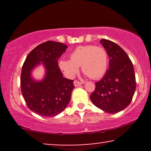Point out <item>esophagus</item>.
<instances>
[{"mask_svg": "<svg viewBox=\"0 0 151 151\" xmlns=\"http://www.w3.org/2000/svg\"><path fill=\"white\" fill-rule=\"evenodd\" d=\"M73 84L75 86H80L81 84H82V82L78 81V80H75V81L73 82Z\"/></svg>", "mask_w": 151, "mask_h": 151, "instance_id": "34e87169", "label": "esophagus"}]
</instances>
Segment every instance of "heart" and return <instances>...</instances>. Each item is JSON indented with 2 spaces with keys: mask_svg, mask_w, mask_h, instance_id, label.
Instances as JSON below:
<instances>
[{
  "mask_svg": "<svg viewBox=\"0 0 151 151\" xmlns=\"http://www.w3.org/2000/svg\"><path fill=\"white\" fill-rule=\"evenodd\" d=\"M70 58L59 61L60 69L67 78H72L81 66L84 73L92 79H98L104 76L108 67V53L104 47L94 45L79 46L70 54Z\"/></svg>",
  "mask_w": 151,
  "mask_h": 151,
  "instance_id": "obj_1",
  "label": "heart"
}]
</instances>
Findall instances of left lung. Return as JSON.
<instances>
[{"mask_svg":"<svg viewBox=\"0 0 151 151\" xmlns=\"http://www.w3.org/2000/svg\"><path fill=\"white\" fill-rule=\"evenodd\" d=\"M100 43L109 57V67L102 79L96 83L90 96L95 106L109 113H116L130 104L136 88L133 63L127 53L112 41Z\"/></svg>","mask_w":151,"mask_h":151,"instance_id":"left-lung-1","label":"left lung"}]
</instances>
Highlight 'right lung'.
Here are the masks:
<instances>
[{"label":"right lung","instance_id":"add662e5","mask_svg":"<svg viewBox=\"0 0 151 151\" xmlns=\"http://www.w3.org/2000/svg\"><path fill=\"white\" fill-rule=\"evenodd\" d=\"M63 43L47 41L39 45L27 56L22 67L20 86L28 108L45 117H54L65 110L71 100L73 80L65 78L58 60L67 50ZM40 63L45 76L42 81L32 78L31 72Z\"/></svg>","mask_w":151,"mask_h":151}]
</instances>
